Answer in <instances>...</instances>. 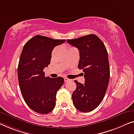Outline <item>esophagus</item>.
Instances as JSON below:
<instances>
[{
    "mask_svg": "<svg viewBox=\"0 0 134 134\" xmlns=\"http://www.w3.org/2000/svg\"><path fill=\"white\" fill-rule=\"evenodd\" d=\"M64 81L65 82H68L71 81V79L67 78V77H65V78H64Z\"/></svg>",
    "mask_w": 134,
    "mask_h": 134,
    "instance_id": "obj_1",
    "label": "esophagus"
}]
</instances>
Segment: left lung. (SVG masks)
Segmentation results:
<instances>
[{"label":"left lung","mask_w":134,"mask_h":134,"mask_svg":"<svg viewBox=\"0 0 134 134\" xmlns=\"http://www.w3.org/2000/svg\"><path fill=\"white\" fill-rule=\"evenodd\" d=\"M67 41L79 49L78 69L84 73V84L75 81L76 88L72 94L73 105L79 111L88 113L100 104L108 85L110 70L107 49L94 34Z\"/></svg>","instance_id":"left-lung-1"}]
</instances>
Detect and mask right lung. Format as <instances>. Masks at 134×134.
Returning <instances> with one entry per match:
<instances>
[{
  "mask_svg": "<svg viewBox=\"0 0 134 134\" xmlns=\"http://www.w3.org/2000/svg\"><path fill=\"white\" fill-rule=\"evenodd\" d=\"M65 41L35 35L23 48L17 69L20 89L26 103L37 113L48 114L55 107L57 91L64 79L45 77L43 70L51 64L54 47Z\"/></svg>",
  "mask_w": 134,
  "mask_h": 134,
  "instance_id": "1",
  "label": "right lung"
}]
</instances>
